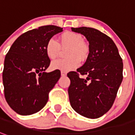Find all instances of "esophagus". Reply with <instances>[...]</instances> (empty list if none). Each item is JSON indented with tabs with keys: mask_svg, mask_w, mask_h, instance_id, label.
Listing matches in <instances>:
<instances>
[{
	"mask_svg": "<svg viewBox=\"0 0 135 135\" xmlns=\"http://www.w3.org/2000/svg\"><path fill=\"white\" fill-rule=\"evenodd\" d=\"M66 75H67V72H65V71H62L61 72V76H65Z\"/></svg>",
	"mask_w": 135,
	"mask_h": 135,
	"instance_id": "esophagus-1",
	"label": "esophagus"
}]
</instances>
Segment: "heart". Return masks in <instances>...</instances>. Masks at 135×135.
<instances>
[{
    "instance_id": "obj_1",
    "label": "heart",
    "mask_w": 135,
    "mask_h": 135,
    "mask_svg": "<svg viewBox=\"0 0 135 135\" xmlns=\"http://www.w3.org/2000/svg\"><path fill=\"white\" fill-rule=\"evenodd\" d=\"M84 39L79 34L65 32L60 37V45L54 38L49 39L45 45V53L48 57L54 59L59 54L62 48L68 49L66 51V59H59L52 62L51 68L53 70L68 72L79 66L80 62H84L88 56V48L83 42Z\"/></svg>"
}]
</instances>
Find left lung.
Wrapping results in <instances>:
<instances>
[{
  "mask_svg": "<svg viewBox=\"0 0 135 135\" xmlns=\"http://www.w3.org/2000/svg\"><path fill=\"white\" fill-rule=\"evenodd\" d=\"M71 30L87 38L90 53L77 72L68 73L70 103L81 115L98 118L108 112L115 101L123 80L122 59L113 40L100 31L89 27ZM79 74L87 78H80Z\"/></svg>",
  "mask_w": 135,
  "mask_h": 135,
  "instance_id": "1",
  "label": "left lung"
}]
</instances>
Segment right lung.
Segmentation results:
<instances>
[{"label": "right lung", "instance_id": "obj_1", "mask_svg": "<svg viewBox=\"0 0 135 135\" xmlns=\"http://www.w3.org/2000/svg\"><path fill=\"white\" fill-rule=\"evenodd\" d=\"M62 31L56 26L28 31L14 42L6 55L3 71L4 95L9 107L21 115L39 112L61 76L60 70H45L51 60L45 53L49 39Z\"/></svg>", "mask_w": 135, "mask_h": 135}]
</instances>
